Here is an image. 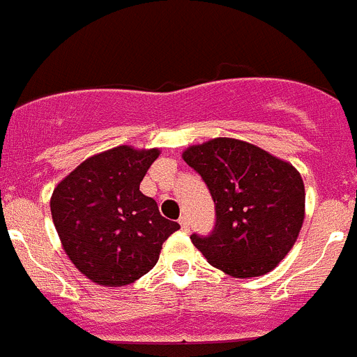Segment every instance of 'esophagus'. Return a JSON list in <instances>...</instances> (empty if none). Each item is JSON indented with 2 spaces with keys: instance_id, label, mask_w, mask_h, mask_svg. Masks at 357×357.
I'll list each match as a JSON object with an SVG mask.
<instances>
[{
  "instance_id": "34e87169",
  "label": "esophagus",
  "mask_w": 357,
  "mask_h": 357,
  "mask_svg": "<svg viewBox=\"0 0 357 357\" xmlns=\"http://www.w3.org/2000/svg\"><path fill=\"white\" fill-rule=\"evenodd\" d=\"M178 223H181V229L184 230V232H188V230H189V220H188V216H181V220H178Z\"/></svg>"
}]
</instances>
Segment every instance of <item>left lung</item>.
I'll use <instances>...</instances> for the list:
<instances>
[{"mask_svg": "<svg viewBox=\"0 0 357 357\" xmlns=\"http://www.w3.org/2000/svg\"><path fill=\"white\" fill-rule=\"evenodd\" d=\"M216 211L213 232L191 234L213 266L259 277L284 259L304 222V182L291 164L250 143L218 137L184 151Z\"/></svg>", "mask_w": 357, "mask_h": 357, "instance_id": "8db88e82", "label": "left lung"}]
</instances>
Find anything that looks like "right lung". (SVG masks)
Masks as SVG:
<instances>
[{"mask_svg": "<svg viewBox=\"0 0 357 357\" xmlns=\"http://www.w3.org/2000/svg\"><path fill=\"white\" fill-rule=\"evenodd\" d=\"M159 150L116 146L89 157L52 195V218L73 264L96 284H130L155 266L181 225L139 184Z\"/></svg>", "mask_w": 357, "mask_h": 357, "instance_id": "1", "label": "right lung"}]
</instances>
